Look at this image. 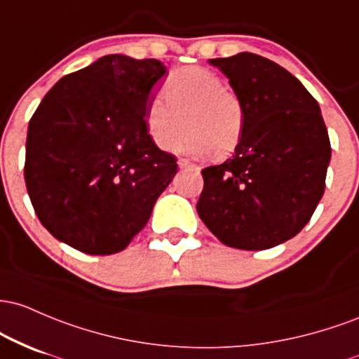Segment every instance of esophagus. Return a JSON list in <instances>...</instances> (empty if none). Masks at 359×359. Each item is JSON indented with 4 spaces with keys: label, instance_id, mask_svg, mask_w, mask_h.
Segmentation results:
<instances>
[{
    "label": "esophagus",
    "instance_id": "1",
    "mask_svg": "<svg viewBox=\"0 0 359 359\" xmlns=\"http://www.w3.org/2000/svg\"><path fill=\"white\" fill-rule=\"evenodd\" d=\"M178 166H180L181 169H183V168H191L193 164H191L190 161H188V159H183V158H181V159H178Z\"/></svg>",
    "mask_w": 359,
    "mask_h": 359
}]
</instances>
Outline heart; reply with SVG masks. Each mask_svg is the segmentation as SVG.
<instances>
[{
  "mask_svg": "<svg viewBox=\"0 0 359 359\" xmlns=\"http://www.w3.org/2000/svg\"><path fill=\"white\" fill-rule=\"evenodd\" d=\"M164 96H156L147 107V130L152 142L184 154L225 158L241 144L245 111L237 95L217 72L191 66L172 72L164 84Z\"/></svg>",
  "mask_w": 359,
  "mask_h": 359,
  "instance_id": "heart-1",
  "label": "heart"
}]
</instances>
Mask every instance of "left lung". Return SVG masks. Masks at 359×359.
Returning a JSON list of instances; mask_svg holds the SVG:
<instances>
[{
    "instance_id": "obj_1",
    "label": "left lung",
    "mask_w": 359,
    "mask_h": 359,
    "mask_svg": "<svg viewBox=\"0 0 359 359\" xmlns=\"http://www.w3.org/2000/svg\"><path fill=\"white\" fill-rule=\"evenodd\" d=\"M210 64L243 102L245 126L232 158L201 171L196 212L225 245L269 249L295 237L324 195L327 128L313 96L273 60L241 52Z\"/></svg>"
}]
</instances>
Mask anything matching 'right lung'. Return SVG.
<instances>
[{"mask_svg": "<svg viewBox=\"0 0 359 359\" xmlns=\"http://www.w3.org/2000/svg\"><path fill=\"white\" fill-rule=\"evenodd\" d=\"M158 59L103 55L64 76L28 123L25 183L43 227L86 255L123 251L178 171L152 142Z\"/></svg>", "mask_w": 359, "mask_h": 359, "instance_id": "obj_1", "label": "right lung"}]
</instances>
